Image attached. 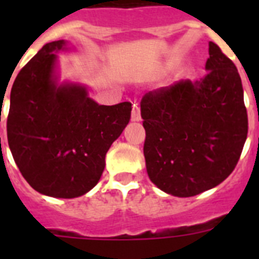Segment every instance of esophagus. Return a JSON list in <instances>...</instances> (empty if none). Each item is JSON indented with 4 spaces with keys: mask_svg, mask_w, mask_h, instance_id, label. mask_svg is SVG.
I'll return each mask as SVG.
<instances>
[{
    "mask_svg": "<svg viewBox=\"0 0 259 259\" xmlns=\"http://www.w3.org/2000/svg\"><path fill=\"white\" fill-rule=\"evenodd\" d=\"M131 120L132 122H140L141 120L140 110H139V106H137V105H134V109H132V114H131Z\"/></svg>",
    "mask_w": 259,
    "mask_h": 259,
    "instance_id": "34e87169",
    "label": "esophagus"
}]
</instances>
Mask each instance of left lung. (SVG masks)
Masks as SVG:
<instances>
[{"label":"left lung","mask_w":259,"mask_h":259,"mask_svg":"<svg viewBox=\"0 0 259 259\" xmlns=\"http://www.w3.org/2000/svg\"><path fill=\"white\" fill-rule=\"evenodd\" d=\"M207 74L148 92L141 100L146 171L161 191L192 197L235 170L248 135L236 66L209 42Z\"/></svg>","instance_id":"obj_1"}]
</instances>
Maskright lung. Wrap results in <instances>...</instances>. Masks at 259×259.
Here are the masks:
<instances>
[{
	"instance_id": "add662e5",
	"label": "right lung",
	"mask_w": 259,
	"mask_h": 259,
	"mask_svg": "<svg viewBox=\"0 0 259 259\" xmlns=\"http://www.w3.org/2000/svg\"><path fill=\"white\" fill-rule=\"evenodd\" d=\"M62 50H68L65 40L45 44L15 77L8 141L32 188L75 198L98 183L105 155L130 122L132 105H98L81 84H59L56 53Z\"/></svg>"
}]
</instances>
